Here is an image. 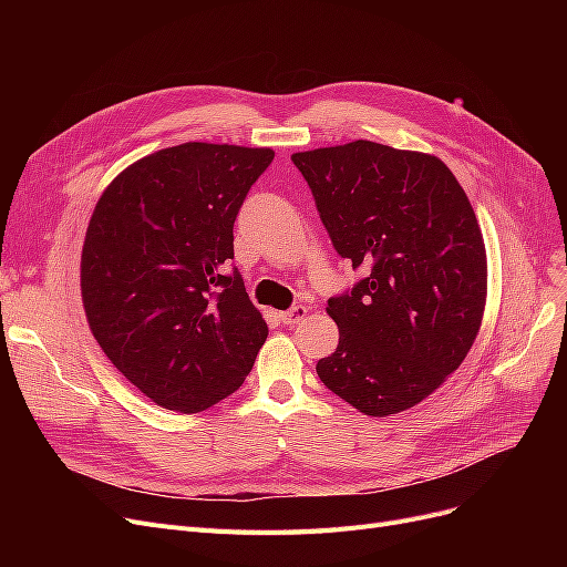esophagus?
<instances>
[{"label":"esophagus","mask_w":567,"mask_h":567,"mask_svg":"<svg viewBox=\"0 0 567 567\" xmlns=\"http://www.w3.org/2000/svg\"><path fill=\"white\" fill-rule=\"evenodd\" d=\"M305 317H307V307H305V305H296V307H290L288 312H281V315H279V319H281L286 326H296V323H300Z\"/></svg>","instance_id":"34e87169"}]
</instances>
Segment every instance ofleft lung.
I'll return each mask as SVG.
<instances>
[{
    "label": "left lung",
    "instance_id": "8db88e82",
    "mask_svg": "<svg viewBox=\"0 0 567 567\" xmlns=\"http://www.w3.org/2000/svg\"><path fill=\"white\" fill-rule=\"evenodd\" d=\"M340 257L367 277L329 300L338 348L321 383L367 416L400 414L466 359L487 300L483 231L431 153L357 140L293 153Z\"/></svg>",
    "mask_w": 567,
    "mask_h": 567
}]
</instances>
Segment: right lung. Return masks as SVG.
Instances as JSON below:
<instances>
[{
    "mask_svg": "<svg viewBox=\"0 0 567 567\" xmlns=\"http://www.w3.org/2000/svg\"><path fill=\"white\" fill-rule=\"evenodd\" d=\"M271 148L186 142L125 167L82 246L92 336L151 402L179 414L244 385L267 323L234 269V219Z\"/></svg>",
    "mask_w": 567,
    "mask_h": 567,
    "instance_id": "1",
    "label": "right lung"
}]
</instances>
